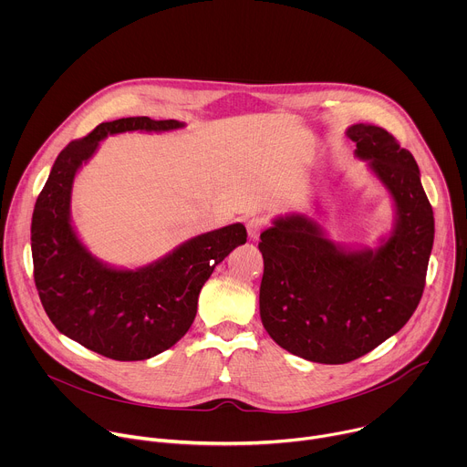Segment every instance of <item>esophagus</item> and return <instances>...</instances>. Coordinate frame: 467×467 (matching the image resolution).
I'll list each match as a JSON object with an SVG mask.
<instances>
[{
    "label": "esophagus",
    "instance_id": "34e87169",
    "mask_svg": "<svg viewBox=\"0 0 467 467\" xmlns=\"http://www.w3.org/2000/svg\"><path fill=\"white\" fill-rule=\"evenodd\" d=\"M245 227H247V236L251 238V240H258V236H260V233L265 229V220L264 218H249L247 220V223H245Z\"/></svg>",
    "mask_w": 467,
    "mask_h": 467
}]
</instances>
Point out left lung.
Instances as JSON below:
<instances>
[{
	"label": "left lung",
	"mask_w": 467,
	"mask_h": 467,
	"mask_svg": "<svg viewBox=\"0 0 467 467\" xmlns=\"http://www.w3.org/2000/svg\"><path fill=\"white\" fill-rule=\"evenodd\" d=\"M393 203L391 231L377 247L332 242L305 214L277 216L260 234V319L288 353L319 364L351 362L410 319L425 288L434 216L420 168L388 130H346Z\"/></svg>",
	"instance_id": "1"
}]
</instances>
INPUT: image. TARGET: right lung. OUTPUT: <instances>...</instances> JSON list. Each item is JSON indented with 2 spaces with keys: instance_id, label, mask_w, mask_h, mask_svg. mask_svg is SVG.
Returning <instances> with one entry per match:
<instances>
[{
  "instance_id": "right-lung-1",
  "label": "right lung",
  "mask_w": 467,
  "mask_h": 467,
  "mask_svg": "<svg viewBox=\"0 0 467 467\" xmlns=\"http://www.w3.org/2000/svg\"><path fill=\"white\" fill-rule=\"evenodd\" d=\"M184 125L148 116L99 123L58 153L33 211L35 285L47 317L64 337L112 360H146L175 346L193 323L199 292L216 265L247 240L245 227L231 223L130 270L99 260L79 238L72 223L74 181L99 142L119 132Z\"/></svg>"
}]
</instances>
